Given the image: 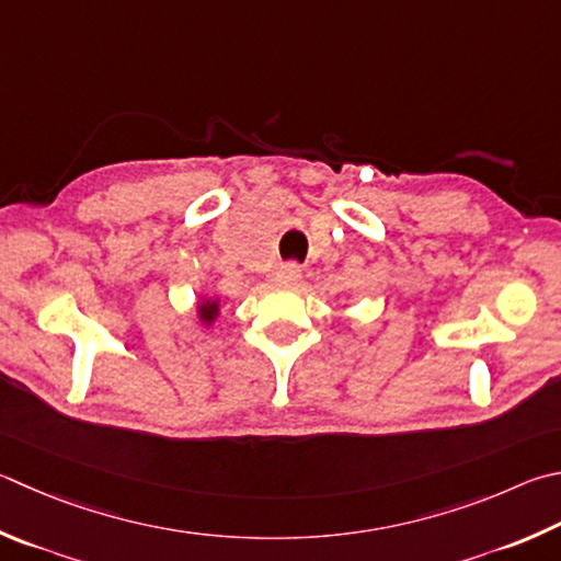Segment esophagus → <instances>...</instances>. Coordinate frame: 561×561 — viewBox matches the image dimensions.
<instances>
[{
  "label": "esophagus",
  "mask_w": 561,
  "mask_h": 561,
  "mask_svg": "<svg viewBox=\"0 0 561 561\" xmlns=\"http://www.w3.org/2000/svg\"><path fill=\"white\" fill-rule=\"evenodd\" d=\"M274 279H277V284H282V287H294V284H299L301 279V267L294 262L282 264L277 274H274Z\"/></svg>",
  "instance_id": "1"
}]
</instances>
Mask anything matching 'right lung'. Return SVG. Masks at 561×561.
Segmentation results:
<instances>
[{"mask_svg":"<svg viewBox=\"0 0 561 561\" xmlns=\"http://www.w3.org/2000/svg\"><path fill=\"white\" fill-rule=\"evenodd\" d=\"M220 309H222V301L220 299H208V297H201L196 301V319L203 325V329H213L216 321L220 319Z\"/></svg>","mask_w":561,"mask_h":561,"instance_id":"add662e5","label":"right lung"}]
</instances>
